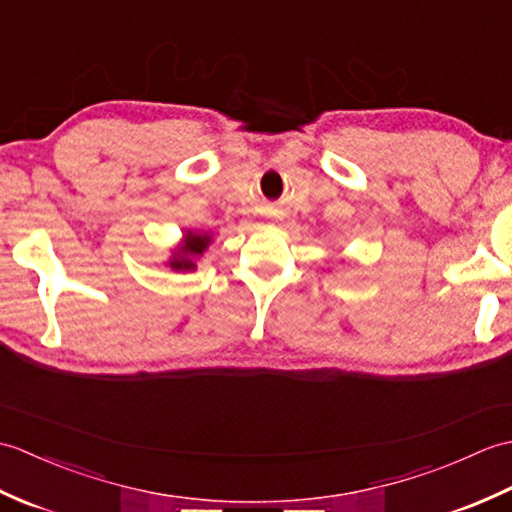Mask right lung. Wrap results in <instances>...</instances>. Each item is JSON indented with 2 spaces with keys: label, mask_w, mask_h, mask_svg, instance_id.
Returning <instances> with one entry per match:
<instances>
[{
  "label": "right lung",
  "mask_w": 512,
  "mask_h": 512,
  "mask_svg": "<svg viewBox=\"0 0 512 512\" xmlns=\"http://www.w3.org/2000/svg\"><path fill=\"white\" fill-rule=\"evenodd\" d=\"M211 244L209 233H187L182 237V244L173 250V257L169 259V266L173 270H193L195 257H200Z\"/></svg>",
  "instance_id": "1"
}]
</instances>
